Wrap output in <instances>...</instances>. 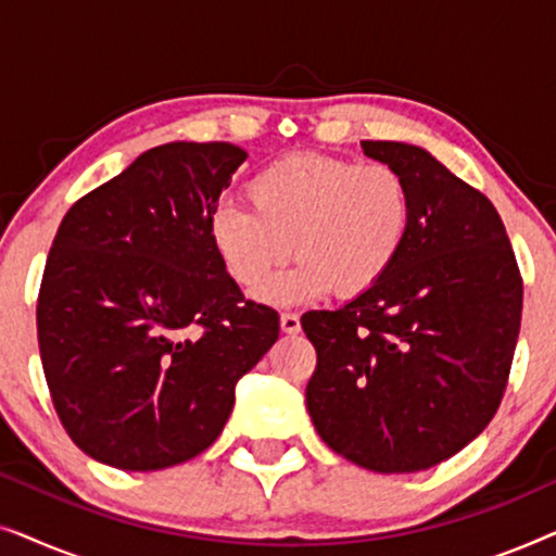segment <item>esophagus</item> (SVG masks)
<instances>
[{"label":"esophagus","mask_w":556,"mask_h":556,"mask_svg":"<svg viewBox=\"0 0 556 556\" xmlns=\"http://www.w3.org/2000/svg\"><path fill=\"white\" fill-rule=\"evenodd\" d=\"M280 329H283L286 333H299L301 331L299 314H293V311H286V314H280Z\"/></svg>","instance_id":"esophagus-1"}]
</instances>
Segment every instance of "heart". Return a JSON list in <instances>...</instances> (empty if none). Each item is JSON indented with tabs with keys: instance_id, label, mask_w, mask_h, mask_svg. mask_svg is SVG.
<instances>
[{
	"instance_id": "obj_1",
	"label": "heart",
	"mask_w": 556,
	"mask_h": 556,
	"mask_svg": "<svg viewBox=\"0 0 556 556\" xmlns=\"http://www.w3.org/2000/svg\"><path fill=\"white\" fill-rule=\"evenodd\" d=\"M248 204L219 202L207 242L242 291H261L286 257L299 261L265 288L273 301L318 299L331 288L362 295L400 261L413 230L407 179L384 162L293 154L263 166L245 185Z\"/></svg>"
}]
</instances>
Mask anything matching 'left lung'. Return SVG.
Listing matches in <instances>:
<instances>
[{
  "label": "left lung",
  "instance_id": "1",
  "mask_svg": "<svg viewBox=\"0 0 556 556\" xmlns=\"http://www.w3.org/2000/svg\"><path fill=\"white\" fill-rule=\"evenodd\" d=\"M415 202L394 268L337 311H306V387L333 453L377 473L438 466L483 432L504 400L523 280L496 207L420 147L362 141Z\"/></svg>",
  "mask_w": 556,
  "mask_h": 556
}]
</instances>
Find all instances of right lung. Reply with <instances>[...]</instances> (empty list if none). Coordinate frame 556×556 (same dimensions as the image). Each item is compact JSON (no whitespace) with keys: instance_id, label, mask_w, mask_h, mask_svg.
I'll use <instances>...</instances> for the list:
<instances>
[{"instance_id":"obj_1","label":"right lung","mask_w":556,"mask_h":556,"mask_svg":"<svg viewBox=\"0 0 556 556\" xmlns=\"http://www.w3.org/2000/svg\"><path fill=\"white\" fill-rule=\"evenodd\" d=\"M248 154L172 141L80 197L52 240L37 344L75 445L162 470L215 443L238 379L276 344L278 314L219 268L207 215Z\"/></svg>"}]
</instances>
